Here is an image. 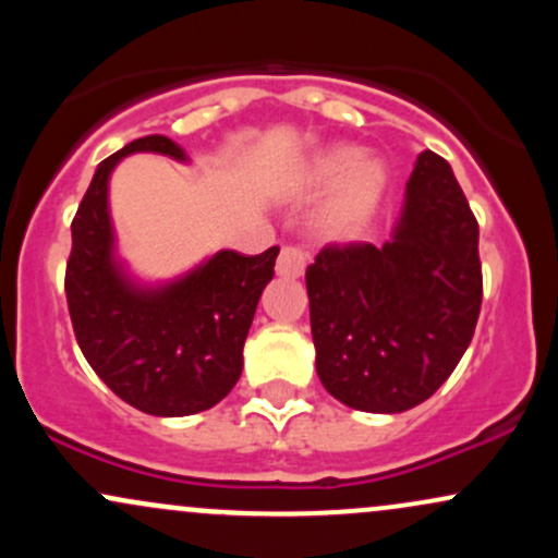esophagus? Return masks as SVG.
I'll use <instances>...</instances> for the list:
<instances>
[{
  "label": "esophagus",
  "instance_id": "1",
  "mask_svg": "<svg viewBox=\"0 0 558 558\" xmlns=\"http://www.w3.org/2000/svg\"><path fill=\"white\" fill-rule=\"evenodd\" d=\"M306 270V252L299 246H286L283 252H280L278 257V265H275V272L280 275V278H288V280H296L304 275Z\"/></svg>",
  "mask_w": 558,
  "mask_h": 558
}]
</instances>
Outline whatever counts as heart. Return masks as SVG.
<instances>
[{
	"label": "heart",
	"mask_w": 558,
	"mask_h": 558,
	"mask_svg": "<svg viewBox=\"0 0 558 558\" xmlns=\"http://www.w3.org/2000/svg\"><path fill=\"white\" fill-rule=\"evenodd\" d=\"M388 181L383 157L351 144H325L301 159L288 183L296 196L328 191L317 209V228L332 241H351L360 239L380 213Z\"/></svg>",
	"instance_id": "heart-1"
}]
</instances>
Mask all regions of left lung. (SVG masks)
Masks as SVG:
<instances>
[{"mask_svg":"<svg viewBox=\"0 0 558 558\" xmlns=\"http://www.w3.org/2000/svg\"><path fill=\"white\" fill-rule=\"evenodd\" d=\"M477 220L451 165L422 151L383 246H328L306 267L317 375L332 399L373 414L417 407L475 332Z\"/></svg>","mask_w":558,"mask_h":558,"instance_id":"left-lung-1","label":"left lung"}]
</instances>
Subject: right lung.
<instances>
[{
  "label": "right lung",
  "instance_id": "right-lung-1",
  "mask_svg": "<svg viewBox=\"0 0 558 558\" xmlns=\"http://www.w3.org/2000/svg\"><path fill=\"white\" fill-rule=\"evenodd\" d=\"M138 151L189 162L183 146L159 133L99 162L70 226L68 310L83 356L112 393L155 417H189L239 383L243 343L280 248L257 257L220 248L170 280L138 278L120 257L110 213L112 172Z\"/></svg>",
  "mask_w": 558,
  "mask_h": 558
}]
</instances>
